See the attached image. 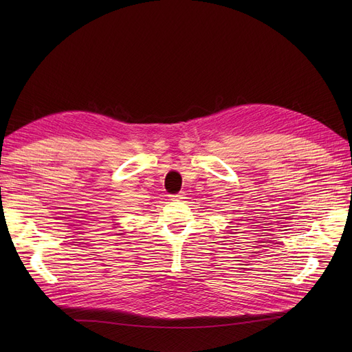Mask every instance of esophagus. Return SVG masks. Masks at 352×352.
Instances as JSON below:
<instances>
[{
    "label": "esophagus",
    "instance_id": "esophagus-1",
    "mask_svg": "<svg viewBox=\"0 0 352 352\" xmlns=\"http://www.w3.org/2000/svg\"><path fill=\"white\" fill-rule=\"evenodd\" d=\"M186 192H179V194H175V195H171V201H181V199H184L186 197Z\"/></svg>",
    "mask_w": 352,
    "mask_h": 352
}]
</instances>
